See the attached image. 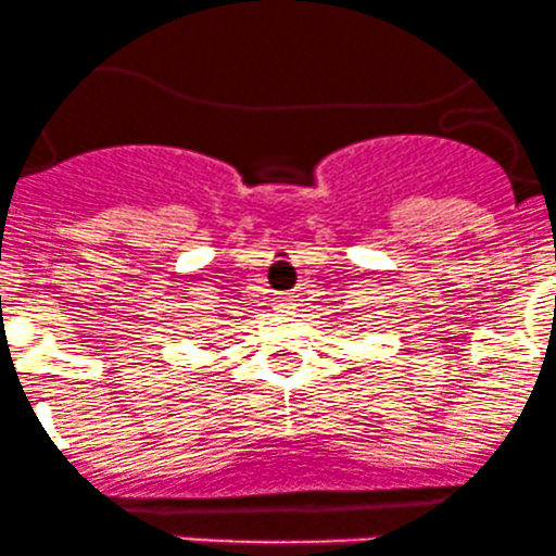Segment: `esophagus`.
Instances as JSON below:
<instances>
[{"instance_id": "1", "label": "esophagus", "mask_w": 556, "mask_h": 556, "mask_svg": "<svg viewBox=\"0 0 556 556\" xmlns=\"http://www.w3.org/2000/svg\"><path fill=\"white\" fill-rule=\"evenodd\" d=\"M276 309L278 313H291V309H294V300H291V296H278Z\"/></svg>"}]
</instances>
